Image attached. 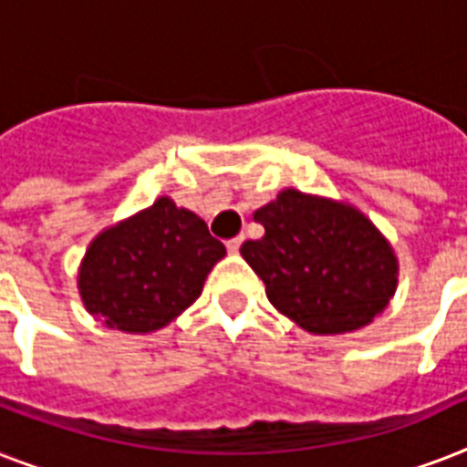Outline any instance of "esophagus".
I'll list each match as a JSON object with an SVG mask.
<instances>
[{
  "label": "esophagus",
  "mask_w": 467,
  "mask_h": 467,
  "mask_svg": "<svg viewBox=\"0 0 467 467\" xmlns=\"http://www.w3.org/2000/svg\"><path fill=\"white\" fill-rule=\"evenodd\" d=\"M242 242H244V234H237V237H233V240H227L225 242V247L227 252H233V254H237L242 247Z\"/></svg>",
  "instance_id": "1"
}]
</instances>
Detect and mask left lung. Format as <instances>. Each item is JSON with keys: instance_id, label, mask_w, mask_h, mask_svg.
<instances>
[{"instance_id": "8db88e82", "label": "left lung", "mask_w": 467, "mask_h": 467, "mask_svg": "<svg viewBox=\"0 0 467 467\" xmlns=\"http://www.w3.org/2000/svg\"><path fill=\"white\" fill-rule=\"evenodd\" d=\"M262 240L242 256L278 312L312 334L368 325L398 285V259L366 215L351 205L284 191L254 213Z\"/></svg>"}]
</instances>
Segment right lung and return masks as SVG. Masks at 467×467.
Listing matches in <instances>:
<instances>
[{"instance_id":"1","label":"right lung","mask_w":467,"mask_h":467,"mask_svg":"<svg viewBox=\"0 0 467 467\" xmlns=\"http://www.w3.org/2000/svg\"><path fill=\"white\" fill-rule=\"evenodd\" d=\"M223 256V242L203 220L160 198L91 242L79 269V293L106 327L155 332L201 296Z\"/></svg>"}]
</instances>
